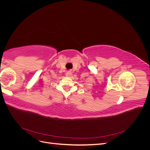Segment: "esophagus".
<instances>
[{
  "label": "esophagus",
  "mask_w": 150,
  "mask_h": 150,
  "mask_svg": "<svg viewBox=\"0 0 150 150\" xmlns=\"http://www.w3.org/2000/svg\"><path fill=\"white\" fill-rule=\"evenodd\" d=\"M71 75H72V73H71V71H67L66 73V76H71Z\"/></svg>",
  "instance_id": "esophagus-1"
}]
</instances>
